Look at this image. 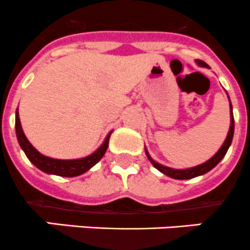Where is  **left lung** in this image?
Masks as SVG:
<instances>
[{
    "label": "left lung",
    "mask_w": 250,
    "mask_h": 250,
    "mask_svg": "<svg viewBox=\"0 0 250 250\" xmlns=\"http://www.w3.org/2000/svg\"><path fill=\"white\" fill-rule=\"evenodd\" d=\"M196 63L198 64L199 66L209 68L208 64L204 63L203 61H196ZM229 115H231V124H229V133H227V136H226V140H225V142L222 143V146L220 147V149L217 150V152L215 153V154L212 155L209 160H207L206 163H203V164L197 165V167H188V169H171V167H165V165H162V164H159V163L155 162V160H153L152 157L149 155V153H148L147 148H145L146 155H147L148 160L152 163L153 167H154L155 169H158L160 172H163V174L167 175V176L171 177V179L188 180V179H193V177L201 176V175L207 174V172L210 171L212 167H215L220 162H221V159L225 157V154H226L227 150H229V146H231L232 138H233V132H234V119H233V112H232L231 101H229Z\"/></svg>",
    "instance_id": "left-lung-1"
}]
</instances>
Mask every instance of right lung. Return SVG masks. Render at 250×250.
<instances>
[{
    "label": "right lung",
    "mask_w": 250,
    "mask_h": 250,
    "mask_svg": "<svg viewBox=\"0 0 250 250\" xmlns=\"http://www.w3.org/2000/svg\"><path fill=\"white\" fill-rule=\"evenodd\" d=\"M113 131H110L105 137L104 142L101 145L98 149H96L92 154L87 155L85 158H80V159H54V158L46 157V155L41 154L33 145L28 141L26 136L24 135V131L21 128V119H19L18 109L16 110V133L18 142L21 145V149L24 150L28 159L35 165L38 169L41 171L46 172V174L57 175V176L63 177H74L83 175V172L88 171L93 165L97 164L104 153L107 152L108 145H109V137L112 135Z\"/></svg>",
    "instance_id": "right-lung-1"
}]
</instances>
